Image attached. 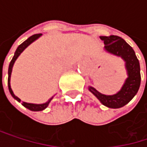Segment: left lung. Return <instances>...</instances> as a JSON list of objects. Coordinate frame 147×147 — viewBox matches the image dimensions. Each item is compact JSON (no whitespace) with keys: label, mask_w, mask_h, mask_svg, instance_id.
Instances as JSON below:
<instances>
[{"label":"left lung","mask_w":147,"mask_h":147,"mask_svg":"<svg viewBox=\"0 0 147 147\" xmlns=\"http://www.w3.org/2000/svg\"><path fill=\"white\" fill-rule=\"evenodd\" d=\"M100 38L104 42V50L106 53L120 57L125 62L128 77L121 89L111 95L103 94L92 86H88V88L105 106L112 109L121 108L132 100L140 88L141 79L140 63L134 49L121 37L110 36H100Z\"/></svg>","instance_id":"1"}]
</instances>
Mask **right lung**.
Segmentation results:
<instances>
[{
    "label": "right lung",
    "mask_w": 147,
    "mask_h": 147,
    "mask_svg": "<svg viewBox=\"0 0 147 147\" xmlns=\"http://www.w3.org/2000/svg\"><path fill=\"white\" fill-rule=\"evenodd\" d=\"M42 36V34H36V35H33V36H31L30 37H29L26 41H24L22 44L19 45V46L18 47V48L16 49V51H15L14 56L13 57V59H12V60H11V62H10L9 67H8V79H7V85H8V89H9V92H10L11 95L13 96V98L14 100H16L17 101L21 102V104H22L25 108H27V109H29V110H30V111H43V110H45V109L48 106V105H49V103L51 102V100H53V96L52 98H50L47 102L42 103V104H33V103H27V102H24V101H22L18 97H17V96L14 94V93H13V89H12V88H11L10 81H11V75H12V71H13V65H14L15 61L17 60V59L18 58V56H19V55L24 52V50L27 47H29V46L31 44L32 42H34L36 40H37V39H38L39 37H41Z\"/></svg>",
    "instance_id": "right-lung-1"
}]
</instances>
